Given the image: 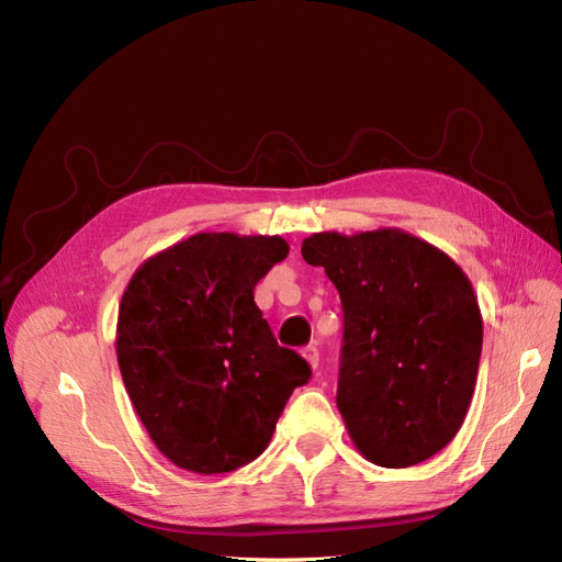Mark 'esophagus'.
I'll return each mask as SVG.
<instances>
[{
	"mask_svg": "<svg viewBox=\"0 0 562 562\" xmlns=\"http://www.w3.org/2000/svg\"><path fill=\"white\" fill-rule=\"evenodd\" d=\"M302 356L304 359H307V363L312 366V368H318V347L316 345H307L302 349Z\"/></svg>",
	"mask_w": 562,
	"mask_h": 562,
	"instance_id": "esophagus-1",
	"label": "esophagus"
}]
</instances>
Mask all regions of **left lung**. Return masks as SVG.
I'll list each match as a JSON object with an SVG mask.
<instances>
[{
  "label": "left lung",
  "instance_id": "left-lung-1",
  "mask_svg": "<svg viewBox=\"0 0 562 562\" xmlns=\"http://www.w3.org/2000/svg\"><path fill=\"white\" fill-rule=\"evenodd\" d=\"M302 258L342 300L337 407L372 464L415 467L457 436L473 396L483 318L443 250L401 229L312 234Z\"/></svg>",
  "mask_w": 562,
  "mask_h": 562
}]
</instances>
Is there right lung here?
<instances>
[{
  "mask_svg": "<svg viewBox=\"0 0 562 562\" xmlns=\"http://www.w3.org/2000/svg\"><path fill=\"white\" fill-rule=\"evenodd\" d=\"M288 255L281 236L201 232L128 281L116 359L155 446L180 469L227 473L269 446L310 363L279 347L252 291Z\"/></svg>",
  "mask_w": 562,
  "mask_h": 562,
  "instance_id": "1",
  "label": "right lung"
}]
</instances>
